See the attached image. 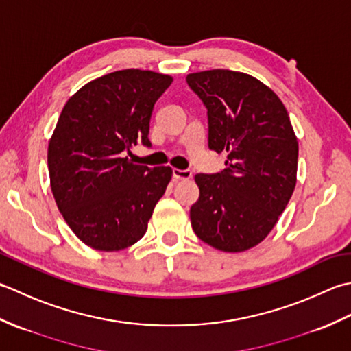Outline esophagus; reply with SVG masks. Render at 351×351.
Returning a JSON list of instances; mask_svg holds the SVG:
<instances>
[{"mask_svg":"<svg viewBox=\"0 0 351 351\" xmlns=\"http://www.w3.org/2000/svg\"><path fill=\"white\" fill-rule=\"evenodd\" d=\"M173 177H174V180H189V178H192V171L174 168L173 169Z\"/></svg>","mask_w":351,"mask_h":351,"instance_id":"34e87169","label":"esophagus"}]
</instances>
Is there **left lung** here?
<instances>
[{"label":"left lung","mask_w":351,"mask_h":351,"mask_svg":"<svg viewBox=\"0 0 351 351\" xmlns=\"http://www.w3.org/2000/svg\"><path fill=\"white\" fill-rule=\"evenodd\" d=\"M186 82L207 109L209 148L227 153L224 171L195 176L192 228L221 252H247L267 238L292 197L297 136L280 98L252 75L210 69Z\"/></svg>","instance_id":"1"}]
</instances>
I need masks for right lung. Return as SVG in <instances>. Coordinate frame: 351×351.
Returning <instances> with one entry per match:
<instances>
[{
    "label": "right lung",
    "mask_w": 351,
    "mask_h": 351,
    "mask_svg": "<svg viewBox=\"0 0 351 351\" xmlns=\"http://www.w3.org/2000/svg\"><path fill=\"white\" fill-rule=\"evenodd\" d=\"M173 77L123 69L71 97L48 144L49 184L71 230L98 252H119L145 234L171 167L134 165L125 156L148 139L154 103Z\"/></svg>",
    "instance_id": "1"
}]
</instances>
